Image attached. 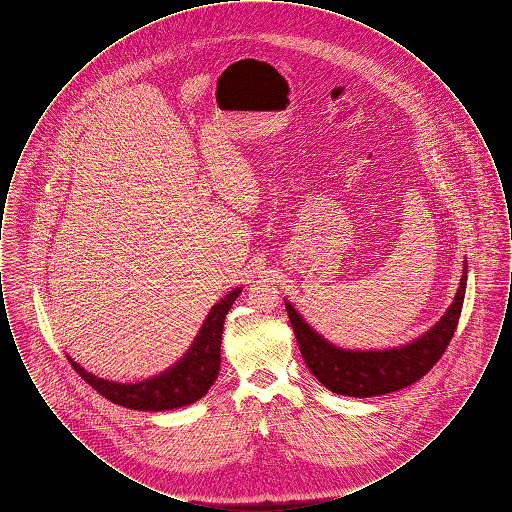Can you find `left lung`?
Here are the masks:
<instances>
[{"mask_svg":"<svg viewBox=\"0 0 512 512\" xmlns=\"http://www.w3.org/2000/svg\"><path fill=\"white\" fill-rule=\"evenodd\" d=\"M466 263L453 303L438 322L416 340L388 349H343L320 336L286 303L299 351L320 384L338 395L374 397L418 382L445 353L457 330L466 292Z\"/></svg>","mask_w":512,"mask_h":512,"instance_id":"8db88e82","label":"left lung"}]
</instances>
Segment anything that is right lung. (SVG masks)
Listing matches in <instances>:
<instances>
[{
    "mask_svg": "<svg viewBox=\"0 0 512 512\" xmlns=\"http://www.w3.org/2000/svg\"><path fill=\"white\" fill-rule=\"evenodd\" d=\"M242 288L226 293L219 303L209 311L205 322L199 328L194 343L184 353L180 361H176L165 372L146 378L134 384H122L99 378L88 372L84 366L78 365L71 357L69 363L74 370L105 399L134 411H171L178 407L192 405L201 399L211 386L215 384L220 370V340L224 318L230 311Z\"/></svg>",
    "mask_w": 512,
    "mask_h": 512,
    "instance_id": "add662e5",
    "label": "right lung"
}]
</instances>
